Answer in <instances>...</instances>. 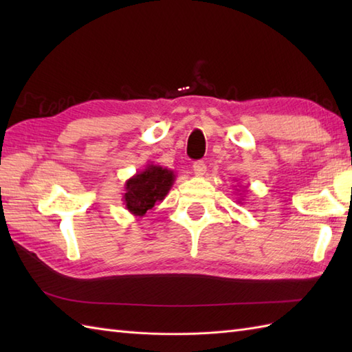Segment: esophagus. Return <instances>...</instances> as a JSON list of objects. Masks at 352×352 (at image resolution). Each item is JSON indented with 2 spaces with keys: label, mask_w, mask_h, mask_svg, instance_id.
I'll list each match as a JSON object with an SVG mask.
<instances>
[{
  "label": "esophagus",
  "mask_w": 352,
  "mask_h": 352,
  "mask_svg": "<svg viewBox=\"0 0 352 352\" xmlns=\"http://www.w3.org/2000/svg\"><path fill=\"white\" fill-rule=\"evenodd\" d=\"M206 170H207L206 162H203V160H197L195 163H193V172H195V175H197V177L204 175V174H206Z\"/></svg>",
  "instance_id": "obj_1"
}]
</instances>
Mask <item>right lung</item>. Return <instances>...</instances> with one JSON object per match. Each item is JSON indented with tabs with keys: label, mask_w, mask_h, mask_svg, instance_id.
Segmentation results:
<instances>
[{
	"label": "right lung",
	"mask_w": 352,
	"mask_h": 352,
	"mask_svg": "<svg viewBox=\"0 0 352 352\" xmlns=\"http://www.w3.org/2000/svg\"><path fill=\"white\" fill-rule=\"evenodd\" d=\"M174 182V170L148 163L144 170H139L125 182L122 197L125 208L136 218H142L157 203H162Z\"/></svg>",
	"instance_id": "right-lung-1"
}]
</instances>
